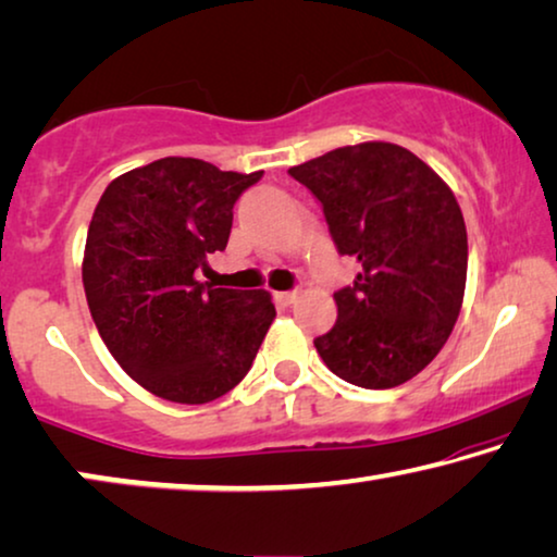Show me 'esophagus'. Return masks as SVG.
I'll return each instance as SVG.
<instances>
[{
    "label": "esophagus",
    "instance_id": "34e87169",
    "mask_svg": "<svg viewBox=\"0 0 557 557\" xmlns=\"http://www.w3.org/2000/svg\"><path fill=\"white\" fill-rule=\"evenodd\" d=\"M273 298H276L281 306H292L298 298V292H278V294H273Z\"/></svg>",
    "mask_w": 557,
    "mask_h": 557
}]
</instances>
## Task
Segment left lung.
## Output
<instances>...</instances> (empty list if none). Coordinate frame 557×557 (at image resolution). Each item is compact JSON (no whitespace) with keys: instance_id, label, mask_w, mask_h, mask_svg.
<instances>
[{"instance_id":"1","label":"left lung","mask_w":557,"mask_h":557,"mask_svg":"<svg viewBox=\"0 0 557 557\" xmlns=\"http://www.w3.org/2000/svg\"><path fill=\"white\" fill-rule=\"evenodd\" d=\"M324 208L342 256L359 263L334 294L336 324L313 338L344 382L392 389L437 357L462 309L467 228L455 193L394 143L336 148L288 168Z\"/></svg>"}]
</instances>
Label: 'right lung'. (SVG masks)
Instances as JSON below:
<instances>
[{
	"label": "right lung",
	"instance_id": "1",
	"mask_svg": "<svg viewBox=\"0 0 557 557\" xmlns=\"http://www.w3.org/2000/svg\"><path fill=\"white\" fill-rule=\"evenodd\" d=\"M263 171L160 158L104 188L87 228L83 284L104 346L160 399L206 405L251 369L276 309L269 292L196 278L223 251L233 206Z\"/></svg>",
	"mask_w": 557,
	"mask_h": 557
}]
</instances>
